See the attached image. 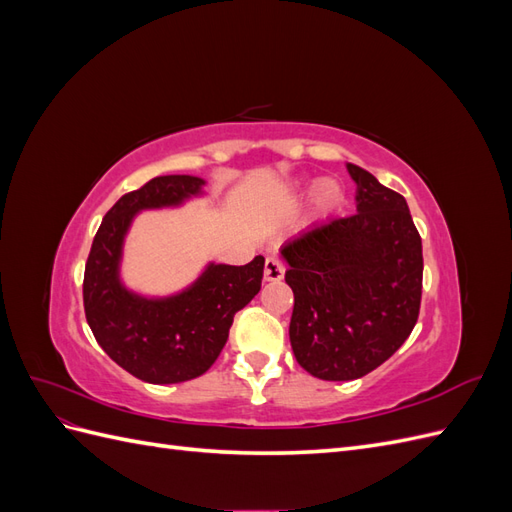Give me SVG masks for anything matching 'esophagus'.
Segmentation results:
<instances>
[{"label": "esophagus", "mask_w": 512, "mask_h": 512, "mask_svg": "<svg viewBox=\"0 0 512 512\" xmlns=\"http://www.w3.org/2000/svg\"><path fill=\"white\" fill-rule=\"evenodd\" d=\"M284 277V265L280 260L267 258L265 260V282H280Z\"/></svg>", "instance_id": "34e87169"}]
</instances>
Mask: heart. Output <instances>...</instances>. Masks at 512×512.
<instances>
[{"mask_svg": "<svg viewBox=\"0 0 512 512\" xmlns=\"http://www.w3.org/2000/svg\"><path fill=\"white\" fill-rule=\"evenodd\" d=\"M307 192V183L299 185V194ZM344 200V192L342 185H339L335 179H324L316 185L314 190V209L320 215V218H327V215L335 213L342 205Z\"/></svg>", "mask_w": 512, "mask_h": 512, "instance_id": "heart-1", "label": "heart"}]
</instances>
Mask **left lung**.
<instances>
[{
	"instance_id": "1",
	"label": "left lung",
	"mask_w": 512,
	"mask_h": 512,
	"mask_svg": "<svg viewBox=\"0 0 512 512\" xmlns=\"http://www.w3.org/2000/svg\"><path fill=\"white\" fill-rule=\"evenodd\" d=\"M356 213L309 228L282 247L294 292L290 346L320 380H356L410 337L423 290V243L406 198L361 166Z\"/></svg>"
}]
</instances>
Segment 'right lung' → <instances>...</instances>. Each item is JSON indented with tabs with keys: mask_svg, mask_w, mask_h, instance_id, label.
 <instances>
[{
	"mask_svg": "<svg viewBox=\"0 0 512 512\" xmlns=\"http://www.w3.org/2000/svg\"><path fill=\"white\" fill-rule=\"evenodd\" d=\"M205 179L166 175L123 194L108 209L85 265L83 303L89 329L111 359L138 380L175 384L203 376L218 359L232 318L262 284L265 258L243 267L209 262L198 280L170 297L149 299L128 290L119 265L138 211L179 207L203 194Z\"/></svg>",
	"mask_w": 512,
	"mask_h": 512,
	"instance_id": "obj_1",
	"label": "right lung"
}]
</instances>
